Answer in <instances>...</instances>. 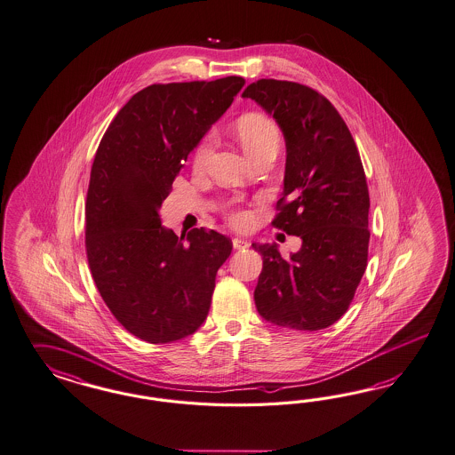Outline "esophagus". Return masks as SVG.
I'll return each mask as SVG.
<instances>
[{"label":"esophagus","mask_w":455,"mask_h":455,"mask_svg":"<svg viewBox=\"0 0 455 455\" xmlns=\"http://www.w3.org/2000/svg\"><path fill=\"white\" fill-rule=\"evenodd\" d=\"M232 243H234V248H236V250H243V248H247L250 245L245 238H238V236L232 240Z\"/></svg>","instance_id":"1"}]
</instances>
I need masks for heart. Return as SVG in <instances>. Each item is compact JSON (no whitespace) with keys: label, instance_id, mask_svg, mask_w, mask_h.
Listing matches in <instances>:
<instances>
[{"label":"heart","instance_id":"b5f03b06","mask_svg":"<svg viewBox=\"0 0 455 455\" xmlns=\"http://www.w3.org/2000/svg\"><path fill=\"white\" fill-rule=\"evenodd\" d=\"M235 133H236L240 145L243 147V150L250 156H255L257 153L262 152L270 145H280V132H278L276 124L272 120H268L267 116L257 115V113L242 116L235 124ZM212 143H213L212 135H208L198 143V147L195 150V156H193L195 165H204L210 148H212ZM232 220L236 227H245L250 221V213L238 212V213H235Z\"/></svg>","mask_w":455,"mask_h":455}]
</instances>
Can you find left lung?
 Returning <instances> with one entry per match:
<instances>
[{
	"instance_id": "obj_1",
	"label": "left lung",
	"mask_w": 455,
	"mask_h": 455,
	"mask_svg": "<svg viewBox=\"0 0 455 455\" xmlns=\"http://www.w3.org/2000/svg\"><path fill=\"white\" fill-rule=\"evenodd\" d=\"M242 97L275 118L285 147L283 192L274 227L302 238L283 259L262 255L253 291L260 317L293 331H322L344 315L367 267L369 190L355 141L331 101L299 83L259 80Z\"/></svg>"
}]
</instances>
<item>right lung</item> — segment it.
<instances>
[{
	"instance_id": "1",
	"label": "right lung",
	"mask_w": 455,
	"mask_h": 455,
	"mask_svg": "<svg viewBox=\"0 0 455 455\" xmlns=\"http://www.w3.org/2000/svg\"><path fill=\"white\" fill-rule=\"evenodd\" d=\"M242 76L152 84L128 100L101 138L86 195V255L98 291L126 331L150 344L202 327L232 240L162 225L183 160L230 108Z\"/></svg>"
}]
</instances>
